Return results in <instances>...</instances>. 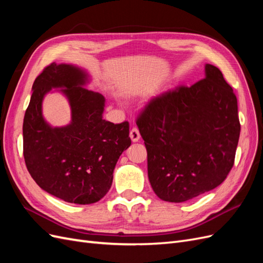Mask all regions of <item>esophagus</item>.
I'll list each match as a JSON object with an SVG mask.
<instances>
[{
    "label": "esophagus",
    "instance_id": "obj_1",
    "mask_svg": "<svg viewBox=\"0 0 263 263\" xmlns=\"http://www.w3.org/2000/svg\"><path fill=\"white\" fill-rule=\"evenodd\" d=\"M129 136L134 142H137L140 139V134H139V130L137 127H134V128L130 130Z\"/></svg>",
    "mask_w": 263,
    "mask_h": 263
}]
</instances>
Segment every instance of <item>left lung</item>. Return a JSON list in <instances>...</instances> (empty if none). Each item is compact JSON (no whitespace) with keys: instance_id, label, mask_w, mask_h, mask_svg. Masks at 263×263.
I'll return each mask as SVG.
<instances>
[{"instance_id":"1","label":"left lung","mask_w":263,"mask_h":263,"mask_svg":"<svg viewBox=\"0 0 263 263\" xmlns=\"http://www.w3.org/2000/svg\"><path fill=\"white\" fill-rule=\"evenodd\" d=\"M154 192L181 203L217 187L232 170L240 135L237 98L220 70L151 100L137 119Z\"/></svg>"}]
</instances>
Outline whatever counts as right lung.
<instances>
[{"instance_id": "obj_1", "label": "right lung", "mask_w": 263, "mask_h": 263, "mask_svg": "<svg viewBox=\"0 0 263 263\" xmlns=\"http://www.w3.org/2000/svg\"><path fill=\"white\" fill-rule=\"evenodd\" d=\"M90 76L74 65L46 67L33 84L23 123L24 159L46 192L74 204L100 201L112 186L118 158L132 144L129 124L103 118L105 98L86 89ZM58 88L67 98L71 122L52 127L42 116L44 95Z\"/></svg>"}]
</instances>
